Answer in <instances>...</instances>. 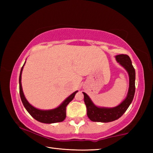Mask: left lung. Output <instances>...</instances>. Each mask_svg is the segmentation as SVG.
<instances>
[{"label":"left lung","instance_id":"obj_1","mask_svg":"<svg viewBox=\"0 0 153 153\" xmlns=\"http://www.w3.org/2000/svg\"><path fill=\"white\" fill-rule=\"evenodd\" d=\"M115 58L118 63H120L128 72L129 86L128 96L126 99L117 107L113 108H100L93 104L88 96L85 92H83L84 96V102L86 106L87 115L92 121L107 123L118 120L126 112L133 100L135 94L136 73L131 59L128 55L124 54L115 56Z\"/></svg>","mask_w":153,"mask_h":153}]
</instances>
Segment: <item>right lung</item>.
Returning <instances> with one entry per match:
<instances>
[{"label": "right lung", "mask_w": 153, "mask_h": 153, "mask_svg": "<svg viewBox=\"0 0 153 153\" xmlns=\"http://www.w3.org/2000/svg\"><path fill=\"white\" fill-rule=\"evenodd\" d=\"M24 65L22 67L19 75V94L21 99H22V101L23 102V105H24L25 108H26L27 112L29 113L36 120L42 123H53L63 121L66 117L67 106L72 100L74 99L75 95H76L77 91L74 92L73 94L69 96L68 98H67L59 107L55 108V109L46 111L38 109V108L33 107V106L31 105L30 103L27 102L26 98H25L24 92H23L21 80H22V73Z\"/></svg>", "instance_id": "obj_1"}]
</instances>
